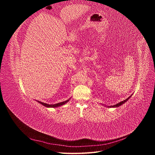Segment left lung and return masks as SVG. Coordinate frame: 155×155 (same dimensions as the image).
<instances>
[{
    "label": "left lung",
    "mask_w": 155,
    "mask_h": 155,
    "mask_svg": "<svg viewBox=\"0 0 155 155\" xmlns=\"http://www.w3.org/2000/svg\"><path fill=\"white\" fill-rule=\"evenodd\" d=\"M130 96H130L127 99H126V100H124V101H121V102H120V103H118V104H116V105H112V106H110V107H120V106H121V105H123L124 103H125L127 101L129 98L130 97Z\"/></svg>",
    "instance_id": "8db88e82"
}]
</instances>
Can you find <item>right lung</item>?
I'll return each mask as SVG.
<instances>
[{
	"instance_id": "1",
	"label": "right lung",
	"mask_w": 155,
	"mask_h": 155,
	"mask_svg": "<svg viewBox=\"0 0 155 155\" xmlns=\"http://www.w3.org/2000/svg\"><path fill=\"white\" fill-rule=\"evenodd\" d=\"M69 101V100H66L64 101H63V102H60V103H58V104H54V105H49V104H45V103H43V102H41V101H39L38 102L39 103V104H42L43 105H44L45 107H58L59 106H61L65 104H67V103Z\"/></svg>"
}]
</instances>
